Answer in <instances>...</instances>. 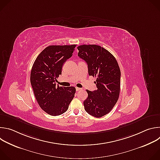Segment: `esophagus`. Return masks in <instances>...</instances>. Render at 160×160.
I'll list each match as a JSON object with an SVG mask.
<instances>
[{
  "instance_id": "esophagus-1",
  "label": "esophagus",
  "mask_w": 160,
  "mask_h": 160,
  "mask_svg": "<svg viewBox=\"0 0 160 160\" xmlns=\"http://www.w3.org/2000/svg\"><path fill=\"white\" fill-rule=\"evenodd\" d=\"M82 90V88H79V87H76V90H77V91H79V90Z\"/></svg>"
}]
</instances>
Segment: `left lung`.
Returning a JSON list of instances; mask_svg holds the SVG:
<instances>
[{
	"instance_id": "left-lung-1",
	"label": "left lung",
	"mask_w": 160,
	"mask_h": 160,
	"mask_svg": "<svg viewBox=\"0 0 160 160\" xmlns=\"http://www.w3.org/2000/svg\"><path fill=\"white\" fill-rule=\"evenodd\" d=\"M78 56L88 65L90 76L96 78L98 89L87 90L88 98L83 102L89 115L101 118L109 113L117 103L120 91V67L108 51L97 45H82Z\"/></svg>"
}]
</instances>
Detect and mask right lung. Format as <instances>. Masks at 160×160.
Segmentation results:
<instances>
[{
    "label": "right lung",
    "instance_id": "add662e5",
    "mask_svg": "<svg viewBox=\"0 0 160 160\" xmlns=\"http://www.w3.org/2000/svg\"><path fill=\"white\" fill-rule=\"evenodd\" d=\"M76 45H49L36 58L31 71L30 82L40 107L52 116L65 112L76 92L74 87H59L56 82L62 66L70 58Z\"/></svg>",
    "mask_w": 160,
    "mask_h": 160
}]
</instances>
